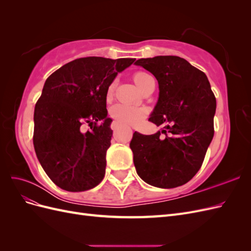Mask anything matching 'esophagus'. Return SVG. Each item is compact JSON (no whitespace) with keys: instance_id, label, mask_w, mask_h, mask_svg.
<instances>
[{"instance_id":"34e87169","label":"esophagus","mask_w":251,"mask_h":251,"mask_svg":"<svg viewBox=\"0 0 251 251\" xmlns=\"http://www.w3.org/2000/svg\"><path fill=\"white\" fill-rule=\"evenodd\" d=\"M118 127H119V125H118V123H116V121H113L112 125H111V128H112V130L115 131V130H117Z\"/></svg>"}]
</instances>
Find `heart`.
I'll list each match as a JSON object with an SVG mask.
<instances>
[{"label": "heart", "mask_w": 251, "mask_h": 251, "mask_svg": "<svg viewBox=\"0 0 251 251\" xmlns=\"http://www.w3.org/2000/svg\"><path fill=\"white\" fill-rule=\"evenodd\" d=\"M133 79L143 92L151 86L155 85L153 77L150 74L143 71H136L133 74ZM116 81H112L109 87L107 88V92H105V97L107 100H111L114 90H115ZM111 116L115 119L118 124L123 126H138L140 125L143 119L148 116L149 111L144 107H137V105H130V104H124V103H116L110 109Z\"/></svg>", "instance_id": "obj_1"}]
</instances>
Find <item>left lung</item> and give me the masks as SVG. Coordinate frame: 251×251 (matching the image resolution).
<instances>
[{
  "mask_svg": "<svg viewBox=\"0 0 251 251\" xmlns=\"http://www.w3.org/2000/svg\"><path fill=\"white\" fill-rule=\"evenodd\" d=\"M154 75L159 100L149 120L160 131L135 132L130 143L138 176L161 188L181 186L198 173L214 137L216 97L201 70L179 56L140 58Z\"/></svg>",
  "mask_w": 251,
  "mask_h": 251,
  "instance_id": "1",
  "label": "left lung"
}]
</instances>
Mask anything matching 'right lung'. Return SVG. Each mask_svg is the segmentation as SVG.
I'll list each match as a JSON object with an SVG mask.
<instances>
[{"label":"right lung","mask_w":251,"mask_h":251,"mask_svg":"<svg viewBox=\"0 0 251 251\" xmlns=\"http://www.w3.org/2000/svg\"><path fill=\"white\" fill-rule=\"evenodd\" d=\"M134 60L81 57L60 67L45 82L34 108L33 146L42 168L58 187L85 192L103 179L113 135L105 92ZM83 124L90 126L86 133L81 132Z\"/></svg>","instance_id":"1"}]
</instances>
